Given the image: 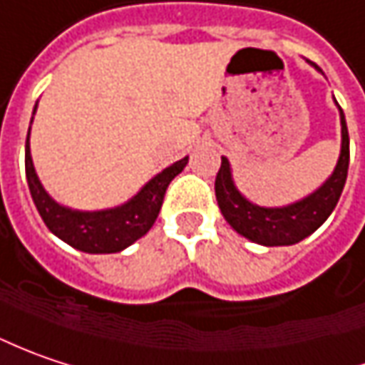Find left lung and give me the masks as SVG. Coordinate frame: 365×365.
<instances>
[{
	"label": "left lung",
	"mask_w": 365,
	"mask_h": 365,
	"mask_svg": "<svg viewBox=\"0 0 365 365\" xmlns=\"http://www.w3.org/2000/svg\"><path fill=\"white\" fill-rule=\"evenodd\" d=\"M308 63L320 71L317 63L312 61ZM337 108L339 120H341V152H339L337 166L317 191L306 195L300 201H294L282 207H263V205L248 201L234 182L230 160L226 155H222V166L215 176V199L226 222L240 236L263 246H289L298 245L300 240L308 238L312 232H317L327 222V217L333 213L339 197L343 192L345 180H347V168H349L347 123L339 104Z\"/></svg>",
	"instance_id": "1"
}]
</instances>
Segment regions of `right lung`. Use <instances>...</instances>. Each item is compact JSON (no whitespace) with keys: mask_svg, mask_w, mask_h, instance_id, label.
I'll list each match as a JSON object with an SVG mask.
<instances>
[{"mask_svg":"<svg viewBox=\"0 0 365 365\" xmlns=\"http://www.w3.org/2000/svg\"><path fill=\"white\" fill-rule=\"evenodd\" d=\"M38 102L34 104L32 119L36 113ZM32 123V120H30ZM26 180L32 201L41 213L46 228L51 230L57 238H61L69 246L90 252V255H110L120 252L127 246H131L141 236H145L154 226L155 217L160 213L166 189L176 174L182 173V168L189 162V155L170 164L154 178H150L139 191L125 203L117 207L96 211L71 210L63 203L55 201L45 191L38 174L34 170L32 155H30V129L26 135Z\"/></svg>","mask_w":365,"mask_h":365,"instance_id":"1","label":"right lung"}]
</instances>
